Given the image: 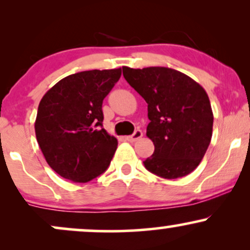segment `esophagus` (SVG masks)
Segmentation results:
<instances>
[{
	"label": "esophagus",
	"instance_id": "1",
	"mask_svg": "<svg viewBox=\"0 0 250 250\" xmlns=\"http://www.w3.org/2000/svg\"><path fill=\"white\" fill-rule=\"evenodd\" d=\"M143 136V133L140 129H137V130H135V133L133 135H130V136H127V141L129 142H135L137 141V140H140L141 137Z\"/></svg>",
	"mask_w": 250,
	"mask_h": 250
}]
</instances>
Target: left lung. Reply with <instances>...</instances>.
<instances>
[{
	"label": "left lung",
	"mask_w": 250,
	"mask_h": 250,
	"mask_svg": "<svg viewBox=\"0 0 250 250\" xmlns=\"http://www.w3.org/2000/svg\"><path fill=\"white\" fill-rule=\"evenodd\" d=\"M129 84L148 103L147 136L154 154L143 165L163 179L190 174L207 151L213 135L209 97L196 81L171 68L122 67Z\"/></svg>",
	"instance_id": "8db88e82"
}]
</instances>
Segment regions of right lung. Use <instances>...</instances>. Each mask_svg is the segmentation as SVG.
I'll return each instance as SVG.
<instances>
[{"instance_id":"right-lung-1","label":"right lung","mask_w":250,"mask_h":250,"mask_svg":"<svg viewBox=\"0 0 250 250\" xmlns=\"http://www.w3.org/2000/svg\"><path fill=\"white\" fill-rule=\"evenodd\" d=\"M121 68L73 74L51 87L37 109L36 140L45 161L63 179L85 183L104 173L117 140L102 127V102Z\"/></svg>"}]
</instances>
